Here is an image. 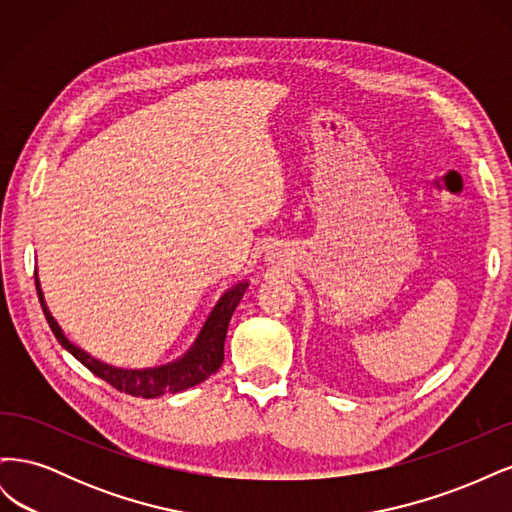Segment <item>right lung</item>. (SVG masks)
I'll return each mask as SVG.
<instances>
[{"label":"right lung","instance_id":"right-lung-1","mask_svg":"<svg viewBox=\"0 0 512 512\" xmlns=\"http://www.w3.org/2000/svg\"><path fill=\"white\" fill-rule=\"evenodd\" d=\"M250 282H241L237 286H232L222 294V299L215 303L213 312L209 314L207 322L200 329L194 346L185 352L181 359L166 363L160 367H147V369H121L115 365H106L94 356L81 350L79 346H74L70 339L61 331L57 320L51 316L49 307L44 303V294L38 282V273H36V290H38V299L42 305V312L46 316V322L57 337V342L64 346L76 361H81L91 374H96L98 378L106 380L111 386H115L117 391L128 393L132 397H145L153 399L166 393H179L190 389V386H196L203 380H207L211 374H215L222 367L224 361V339L228 331V322L232 318V312H235L241 297L245 294Z\"/></svg>","mask_w":512,"mask_h":512}]
</instances>
